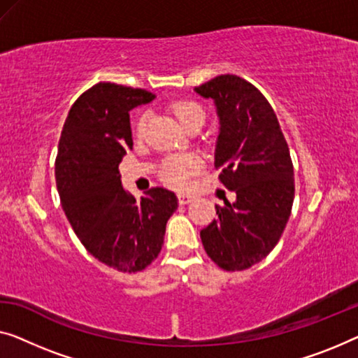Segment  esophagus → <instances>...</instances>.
<instances>
[{"label": "esophagus", "instance_id": "1", "mask_svg": "<svg viewBox=\"0 0 358 358\" xmlns=\"http://www.w3.org/2000/svg\"><path fill=\"white\" fill-rule=\"evenodd\" d=\"M194 199L193 194H188V193H180L178 194V202L180 204H189L191 201Z\"/></svg>", "mask_w": 358, "mask_h": 358}]
</instances>
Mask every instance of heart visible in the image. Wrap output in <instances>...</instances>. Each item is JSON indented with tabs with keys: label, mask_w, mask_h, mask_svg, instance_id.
I'll use <instances>...</instances> for the list:
<instances>
[{
	"label": "heart",
	"mask_w": 358,
	"mask_h": 358,
	"mask_svg": "<svg viewBox=\"0 0 358 358\" xmlns=\"http://www.w3.org/2000/svg\"><path fill=\"white\" fill-rule=\"evenodd\" d=\"M172 112L177 117V120L183 125L186 130L193 125H201L206 120V112L202 109L201 104L194 103V101L180 99L175 101L172 104ZM148 124V115L143 114L136 122V136L141 138L145 135ZM202 169V159L193 152L186 154H175V156H169L162 159L161 165H159V178H161L165 185L172 186L175 189H185L188 188L191 180L194 175L201 172Z\"/></svg>",
	"instance_id": "heart-1"
}]
</instances>
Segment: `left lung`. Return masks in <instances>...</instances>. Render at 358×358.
I'll return each instance as SVG.
<instances>
[{
	"mask_svg": "<svg viewBox=\"0 0 358 358\" xmlns=\"http://www.w3.org/2000/svg\"><path fill=\"white\" fill-rule=\"evenodd\" d=\"M215 101L220 135L218 180L236 193L201 230L209 257L227 271L259 264L278 244L294 201V169L281 127L265 96L238 76H218L196 87Z\"/></svg>",
	"mask_w": 358,
	"mask_h": 358,
	"instance_id": "8db88e82",
	"label": "left lung"
}]
</instances>
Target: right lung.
Segmentation results:
<instances>
[{"mask_svg": "<svg viewBox=\"0 0 358 358\" xmlns=\"http://www.w3.org/2000/svg\"><path fill=\"white\" fill-rule=\"evenodd\" d=\"M156 94L99 82L78 96L59 138L56 185L80 241L99 262L135 273L157 259L178 201L165 188L136 201L122 188L119 164L131 149L130 112Z\"/></svg>", "mask_w": 358, "mask_h": 358, "instance_id": "right-lung-1", "label": "right lung"}]
</instances>
